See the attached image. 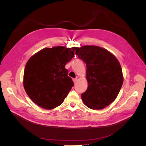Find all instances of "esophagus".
I'll list each match as a JSON object with an SVG mask.
<instances>
[{"mask_svg":"<svg viewBox=\"0 0 146 146\" xmlns=\"http://www.w3.org/2000/svg\"><path fill=\"white\" fill-rule=\"evenodd\" d=\"M73 82L74 83V84H76L77 82V78H74L73 79Z\"/></svg>","mask_w":146,"mask_h":146,"instance_id":"esophagus-1","label":"esophagus"}]
</instances>
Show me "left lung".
Masks as SVG:
<instances>
[{
    "mask_svg": "<svg viewBox=\"0 0 146 146\" xmlns=\"http://www.w3.org/2000/svg\"><path fill=\"white\" fill-rule=\"evenodd\" d=\"M78 58L86 65L88 86L82 99L88 108L100 110L116 99L123 83L120 63L112 54L96 46L77 48Z\"/></svg>",
    "mask_w": 146,
    "mask_h": 146,
    "instance_id": "1",
    "label": "left lung"
}]
</instances>
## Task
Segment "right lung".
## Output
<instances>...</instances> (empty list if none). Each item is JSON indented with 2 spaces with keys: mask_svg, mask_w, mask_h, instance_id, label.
<instances>
[{
  "mask_svg": "<svg viewBox=\"0 0 146 146\" xmlns=\"http://www.w3.org/2000/svg\"><path fill=\"white\" fill-rule=\"evenodd\" d=\"M76 47L45 48L32 56L26 64L24 87L34 103L46 110L63 102L74 86L66 64L74 56Z\"/></svg>",
  "mask_w": 146,
  "mask_h": 146,
  "instance_id": "right-lung-1",
  "label": "right lung"
}]
</instances>
